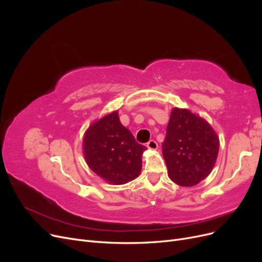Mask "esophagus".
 <instances>
[{"label":"esophagus","instance_id":"1","mask_svg":"<svg viewBox=\"0 0 262 262\" xmlns=\"http://www.w3.org/2000/svg\"><path fill=\"white\" fill-rule=\"evenodd\" d=\"M146 146H147V148H149V149H157L158 144L156 143V141H154V140H150V141H148V142H147Z\"/></svg>","mask_w":262,"mask_h":262}]
</instances>
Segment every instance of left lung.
Listing matches in <instances>:
<instances>
[{
	"instance_id": "obj_1",
	"label": "left lung",
	"mask_w": 262,
	"mask_h": 262,
	"mask_svg": "<svg viewBox=\"0 0 262 262\" xmlns=\"http://www.w3.org/2000/svg\"><path fill=\"white\" fill-rule=\"evenodd\" d=\"M220 139L212 125L190 109L173 107L163 143L168 177L182 187H192L212 171Z\"/></svg>"
}]
</instances>
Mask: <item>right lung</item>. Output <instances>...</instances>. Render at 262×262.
I'll use <instances>...</instances> for the list:
<instances>
[{
    "mask_svg": "<svg viewBox=\"0 0 262 262\" xmlns=\"http://www.w3.org/2000/svg\"><path fill=\"white\" fill-rule=\"evenodd\" d=\"M145 149L120 123L118 110L94 121L83 137L86 164L110 185H124L139 177Z\"/></svg>",
    "mask_w": 262,
    "mask_h": 262,
    "instance_id": "obj_1",
    "label": "right lung"
}]
</instances>
